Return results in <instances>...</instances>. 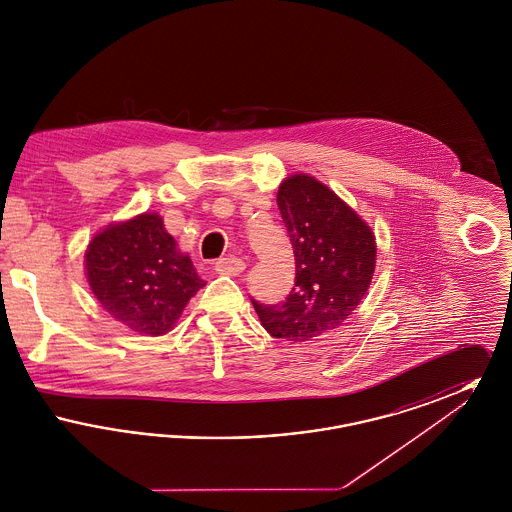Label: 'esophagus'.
<instances>
[{
  "instance_id": "obj_1",
  "label": "esophagus",
  "mask_w": 512,
  "mask_h": 512,
  "mask_svg": "<svg viewBox=\"0 0 512 512\" xmlns=\"http://www.w3.org/2000/svg\"><path fill=\"white\" fill-rule=\"evenodd\" d=\"M245 263L238 257H222L215 263V270L219 274H226V276H238L240 272H244Z\"/></svg>"
}]
</instances>
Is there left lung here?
I'll list each match as a JSON object with an SVG mask.
<instances>
[{"instance_id":"1","label":"left lung","mask_w":512,"mask_h":512,"mask_svg":"<svg viewBox=\"0 0 512 512\" xmlns=\"http://www.w3.org/2000/svg\"><path fill=\"white\" fill-rule=\"evenodd\" d=\"M295 255V284L278 305L251 299L272 338L309 341L353 315L376 267L370 226L309 174L286 178L276 194Z\"/></svg>"}]
</instances>
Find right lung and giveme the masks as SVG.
<instances>
[{"label":"right lung","instance_id":"right-lung-1","mask_svg":"<svg viewBox=\"0 0 512 512\" xmlns=\"http://www.w3.org/2000/svg\"><path fill=\"white\" fill-rule=\"evenodd\" d=\"M84 259L101 307L146 336L167 334L205 286L157 213L109 224L88 244Z\"/></svg>","mask_w":512,"mask_h":512}]
</instances>
